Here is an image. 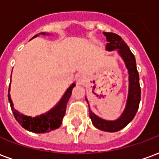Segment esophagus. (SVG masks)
Instances as JSON below:
<instances>
[{"instance_id":"esophagus-1","label":"esophagus","mask_w":159,"mask_h":159,"mask_svg":"<svg viewBox=\"0 0 159 159\" xmlns=\"http://www.w3.org/2000/svg\"><path fill=\"white\" fill-rule=\"evenodd\" d=\"M76 81H77L78 84L83 83V82H84V76H83V75H82V74L77 75V76H76Z\"/></svg>"}]
</instances>
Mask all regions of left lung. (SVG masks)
I'll use <instances>...</instances> for the list:
<instances>
[{"label": "left lung", "instance_id": "1", "mask_svg": "<svg viewBox=\"0 0 159 159\" xmlns=\"http://www.w3.org/2000/svg\"><path fill=\"white\" fill-rule=\"evenodd\" d=\"M107 37V51H113L117 49L119 55L125 63L129 73V93L126 107L119 118L114 121L102 119L92 112L89 109V117L94 127L107 132H117L126 127L133 120L139 108L140 100V87L139 82V73L136 68L135 58L130 51L129 48L124 42L121 36L111 32H103ZM87 102L88 100L86 99ZM89 103V102H88Z\"/></svg>", "mask_w": 159, "mask_h": 159}]
</instances>
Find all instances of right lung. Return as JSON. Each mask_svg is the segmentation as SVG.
<instances>
[{
  "label": "right lung",
  "mask_w": 159,
  "mask_h": 159,
  "mask_svg": "<svg viewBox=\"0 0 159 159\" xmlns=\"http://www.w3.org/2000/svg\"><path fill=\"white\" fill-rule=\"evenodd\" d=\"M40 34L48 35V34H46L45 32H42ZM38 35H36L33 38H35ZM75 86H76V84L72 83L69 87V89L66 90V92L63 95L61 100H59V103L57 104L52 110L48 111L47 113L42 114L40 116H36L34 117L25 116L14 109L12 99H11L10 93H9L10 92V86H9L8 100L15 119L19 122V124H21V126L24 129L29 130L30 132H34V133H48V132H50L51 130L58 129L62 123L63 117L66 114V105H67L70 97L71 95L73 88Z\"/></svg>",
  "instance_id": "add662e5"
}]
</instances>
